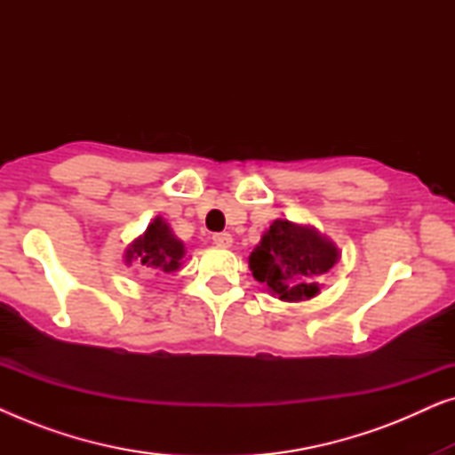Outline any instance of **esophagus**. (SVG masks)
Listing matches in <instances>:
<instances>
[{
	"label": "esophagus",
	"mask_w": 455,
	"mask_h": 455,
	"mask_svg": "<svg viewBox=\"0 0 455 455\" xmlns=\"http://www.w3.org/2000/svg\"><path fill=\"white\" fill-rule=\"evenodd\" d=\"M213 242H215L217 246L228 248V246H232L234 238H232V234H228V232H220V234H213Z\"/></svg>",
	"instance_id": "1"
}]
</instances>
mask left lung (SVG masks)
Returning a JSON list of instances; mask_svg holds the SVG:
<instances>
[{"instance_id":"8db88e82","label":"left lung","mask_w":455,"mask_h":455,"mask_svg":"<svg viewBox=\"0 0 455 455\" xmlns=\"http://www.w3.org/2000/svg\"><path fill=\"white\" fill-rule=\"evenodd\" d=\"M248 263L254 279L267 283L282 300H308L319 294L315 279L338 263V248L313 228L277 220L265 232Z\"/></svg>"}]
</instances>
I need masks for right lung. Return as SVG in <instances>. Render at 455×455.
Here are the masks:
<instances>
[{"instance_id":"obj_1","label":"right lung","mask_w":455,"mask_h":455,"mask_svg":"<svg viewBox=\"0 0 455 455\" xmlns=\"http://www.w3.org/2000/svg\"><path fill=\"white\" fill-rule=\"evenodd\" d=\"M184 257V244L176 235L167 223L157 217L147 232L134 240V244L126 251V260L132 263L136 260L147 273H172L178 271L182 265Z\"/></svg>"}]
</instances>
